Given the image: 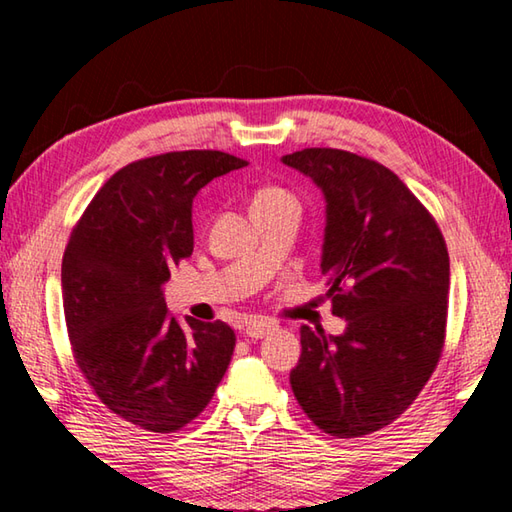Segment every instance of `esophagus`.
<instances>
[{"instance_id":"obj_1","label":"esophagus","mask_w":512,"mask_h":512,"mask_svg":"<svg viewBox=\"0 0 512 512\" xmlns=\"http://www.w3.org/2000/svg\"><path fill=\"white\" fill-rule=\"evenodd\" d=\"M277 325L271 323V320H264V318H253L248 320L246 327H244V334L248 339H264L266 334H271Z\"/></svg>"}]
</instances>
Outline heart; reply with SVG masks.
<instances>
[{"label":"heart","mask_w":512,"mask_h":512,"mask_svg":"<svg viewBox=\"0 0 512 512\" xmlns=\"http://www.w3.org/2000/svg\"><path fill=\"white\" fill-rule=\"evenodd\" d=\"M289 198H293L287 189L282 187H275V185H266V187H259L255 196H253V203H250V207H262V205H271V203H280V201H289Z\"/></svg>","instance_id":"b5f03b06"}]
</instances>
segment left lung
Returning a JSON list of instances; mask_svg holds the SVG:
<instances>
[{"mask_svg": "<svg viewBox=\"0 0 512 512\" xmlns=\"http://www.w3.org/2000/svg\"><path fill=\"white\" fill-rule=\"evenodd\" d=\"M284 164L320 187L327 223L320 273L339 336L300 327L291 388L307 418L359 438L400 418L445 345L449 255L438 223L391 169L341 149H302Z\"/></svg>", "mask_w": 512, "mask_h": 512, "instance_id": "8db88e82", "label": "left lung"}]
</instances>
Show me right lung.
Segmentation results:
<instances>
[{
	"instance_id": "1",
	"label": "right lung",
	"mask_w": 512,
	"mask_h": 512,
	"mask_svg": "<svg viewBox=\"0 0 512 512\" xmlns=\"http://www.w3.org/2000/svg\"><path fill=\"white\" fill-rule=\"evenodd\" d=\"M223 151H173L126 164L69 235L63 309L74 359L119 418L173 433L203 413L235 352L214 320L173 318L162 284L192 255L198 189L246 167Z\"/></svg>"
}]
</instances>
